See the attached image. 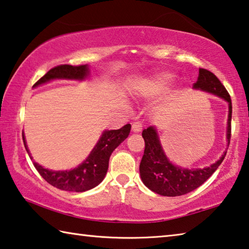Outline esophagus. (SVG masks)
I'll return each mask as SVG.
<instances>
[{
    "label": "esophagus",
    "mask_w": 249,
    "mask_h": 249,
    "mask_svg": "<svg viewBox=\"0 0 249 249\" xmlns=\"http://www.w3.org/2000/svg\"><path fill=\"white\" fill-rule=\"evenodd\" d=\"M141 130H142L141 122H139V121L133 122V124H132V131L133 132H140Z\"/></svg>",
    "instance_id": "34e87169"
}]
</instances>
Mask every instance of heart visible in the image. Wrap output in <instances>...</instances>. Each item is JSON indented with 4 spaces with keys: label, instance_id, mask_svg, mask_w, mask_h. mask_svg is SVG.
Segmentation results:
<instances>
[{
    "label": "heart",
    "instance_id": "obj_1",
    "mask_svg": "<svg viewBox=\"0 0 249 249\" xmlns=\"http://www.w3.org/2000/svg\"><path fill=\"white\" fill-rule=\"evenodd\" d=\"M172 74L168 71L154 72L137 80L133 85L134 91L139 96L145 98L156 97L165 90L170 81L172 80Z\"/></svg>",
    "mask_w": 249,
    "mask_h": 249
}]
</instances>
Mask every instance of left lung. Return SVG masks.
<instances>
[{"mask_svg": "<svg viewBox=\"0 0 249 249\" xmlns=\"http://www.w3.org/2000/svg\"><path fill=\"white\" fill-rule=\"evenodd\" d=\"M193 88L216 95L228 103L227 119V144L231 140V100L226 88L213 72L204 68H199L197 81ZM144 139V153L140 163V175L143 184L154 193L163 196H180L190 193L201 186L217 168L221 165L226 152L213 164L203 169H183L172 164L166 158L157 130L149 127L142 131Z\"/></svg>", "mask_w": 249, "mask_h": 249, "instance_id": "left-lung-1", "label": "left lung"}]
</instances>
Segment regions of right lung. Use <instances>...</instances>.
I'll use <instances>...</instances> for the list:
<instances>
[{
	"label": "right lung",
	"instance_id": "right-lung-1",
	"mask_svg": "<svg viewBox=\"0 0 249 249\" xmlns=\"http://www.w3.org/2000/svg\"><path fill=\"white\" fill-rule=\"evenodd\" d=\"M89 75L87 65H59L48 71L42 78L36 81L34 86L47 83L53 79H76L83 80ZM131 124H125L118 130H106L89 157L80 165L71 171H52L43 168L38 163L33 164L42 175L45 181L59 190L71 191V192H85L97 186L104 180L109 165V158L118 145L127 139ZM24 145L27 153H30L23 134ZM30 158L32 159L31 154Z\"/></svg>",
	"mask_w": 249,
	"mask_h": 249
}]
</instances>
